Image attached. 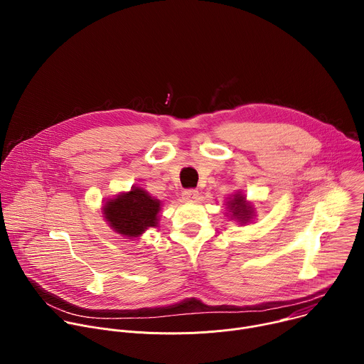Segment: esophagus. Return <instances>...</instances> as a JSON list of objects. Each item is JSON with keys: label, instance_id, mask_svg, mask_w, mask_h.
<instances>
[{"label": "esophagus", "instance_id": "obj_1", "mask_svg": "<svg viewBox=\"0 0 364 364\" xmlns=\"http://www.w3.org/2000/svg\"><path fill=\"white\" fill-rule=\"evenodd\" d=\"M183 198H184L186 201H194V200L198 198V191H197V190H193V188L184 190V191H183Z\"/></svg>", "mask_w": 364, "mask_h": 364}]
</instances>
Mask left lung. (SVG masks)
<instances>
[{"instance_id":"left-lung-1","label":"left lung","mask_w":364,"mask_h":364,"mask_svg":"<svg viewBox=\"0 0 364 364\" xmlns=\"http://www.w3.org/2000/svg\"><path fill=\"white\" fill-rule=\"evenodd\" d=\"M226 207H228V216L230 215V219L237 222L239 225L250 223L256 218L253 203L246 200V196L242 194V191H236L230 194V197H228Z\"/></svg>"}]
</instances>
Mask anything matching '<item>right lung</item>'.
<instances>
[{
	"label": "right lung",
	"mask_w": 364,
	"mask_h": 364,
	"mask_svg": "<svg viewBox=\"0 0 364 364\" xmlns=\"http://www.w3.org/2000/svg\"><path fill=\"white\" fill-rule=\"evenodd\" d=\"M163 203L141 187L107 198L102 204V215L109 228L125 239L139 237L146 229L159 226Z\"/></svg>",
	"instance_id": "obj_1"
}]
</instances>
